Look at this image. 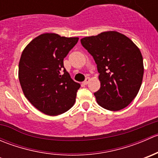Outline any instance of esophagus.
<instances>
[{
    "label": "esophagus",
    "instance_id": "esophagus-1",
    "mask_svg": "<svg viewBox=\"0 0 158 158\" xmlns=\"http://www.w3.org/2000/svg\"><path fill=\"white\" fill-rule=\"evenodd\" d=\"M89 81H90V79H89V77H87L86 79H85V80L82 82V84H83V85H87L89 82Z\"/></svg>",
    "mask_w": 158,
    "mask_h": 158
}]
</instances>
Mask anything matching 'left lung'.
<instances>
[{
    "label": "left lung",
    "instance_id": "left-lung-1",
    "mask_svg": "<svg viewBox=\"0 0 158 158\" xmlns=\"http://www.w3.org/2000/svg\"><path fill=\"white\" fill-rule=\"evenodd\" d=\"M97 65L101 87L94 93L100 106L110 111L127 107L138 95L144 75L141 51L122 33L107 31L81 39Z\"/></svg>",
    "mask_w": 158,
    "mask_h": 158
}]
</instances>
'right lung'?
Instances as JSON below:
<instances>
[{
  "label": "right lung",
  "instance_id": "add662e5",
  "mask_svg": "<svg viewBox=\"0 0 158 158\" xmlns=\"http://www.w3.org/2000/svg\"><path fill=\"white\" fill-rule=\"evenodd\" d=\"M78 37L44 33L25 47L19 63V80L25 97L41 112L58 115L71 109L80 84L74 82L63 60Z\"/></svg>",
  "mask_w": 158,
  "mask_h": 158
}]
</instances>
